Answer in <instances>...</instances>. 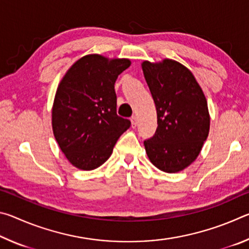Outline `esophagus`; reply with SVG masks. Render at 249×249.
Wrapping results in <instances>:
<instances>
[{
    "mask_svg": "<svg viewBox=\"0 0 249 249\" xmlns=\"http://www.w3.org/2000/svg\"><path fill=\"white\" fill-rule=\"evenodd\" d=\"M130 122H132V127L135 128L137 126V117L136 116H132V119H130Z\"/></svg>",
    "mask_w": 249,
    "mask_h": 249,
    "instance_id": "1",
    "label": "esophagus"
}]
</instances>
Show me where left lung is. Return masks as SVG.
Here are the masks:
<instances>
[{
    "label": "left lung",
    "instance_id": "obj_1",
    "mask_svg": "<svg viewBox=\"0 0 249 249\" xmlns=\"http://www.w3.org/2000/svg\"><path fill=\"white\" fill-rule=\"evenodd\" d=\"M142 69L157 109V129L144 142L150 162L175 174L197 158L210 132L205 95L195 75L180 62L142 61Z\"/></svg>",
    "mask_w": 249,
    "mask_h": 249
}]
</instances>
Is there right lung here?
<instances>
[{
	"mask_svg": "<svg viewBox=\"0 0 249 249\" xmlns=\"http://www.w3.org/2000/svg\"><path fill=\"white\" fill-rule=\"evenodd\" d=\"M129 59L91 53L77 60L58 84L52 109L54 138L71 165L102 166L130 122L116 114L114 84Z\"/></svg>",
	"mask_w": 249,
	"mask_h": 249,
	"instance_id": "right-lung-1",
	"label": "right lung"
}]
</instances>
